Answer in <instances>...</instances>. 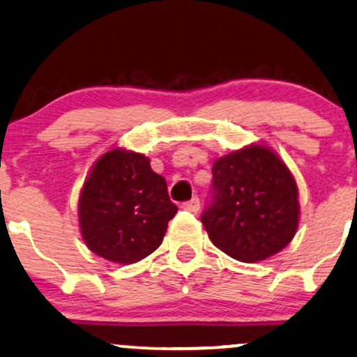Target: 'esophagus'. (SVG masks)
Wrapping results in <instances>:
<instances>
[{"label":"esophagus","mask_w":357,"mask_h":357,"mask_svg":"<svg viewBox=\"0 0 357 357\" xmlns=\"http://www.w3.org/2000/svg\"><path fill=\"white\" fill-rule=\"evenodd\" d=\"M183 209L191 213H197L199 211V199H197V197H192V199L186 201V203H183Z\"/></svg>","instance_id":"1"}]
</instances>
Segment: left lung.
<instances>
[{"label": "left lung", "mask_w": 357, "mask_h": 357, "mask_svg": "<svg viewBox=\"0 0 357 357\" xmlns=\"http://www.w3.org/2000/svg\"><path fill=\"white\" fill-rule=\"evenodd\" d=\"M213 190L201 222L227 256L256 263L293 241L301 218L298 184L271 146L252 143L214 160Z\"/></svg>", "instance_id": "left-lung-1"}]
</instances>
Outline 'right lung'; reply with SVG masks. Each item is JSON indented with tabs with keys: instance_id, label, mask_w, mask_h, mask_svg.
<instances>
[{
	"instance_id": "right-lung-1",
	"label": "right lung",
	"mask_w": 357,
	"mask_h": 357,
	"mask_svg": "<svg viewBox=\"0 0 357 357\" xmlns=\"http://www.w3.org/2000/svg\"><path fill=\"white\" fill-rule=\"evenodd\" d=\"M178 208L143 153L114 146L86 176L78 199L81 238L114 264H132L161 246Z\"/></svg>"
}]
</instances>
